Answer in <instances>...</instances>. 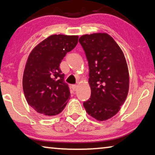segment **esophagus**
Returning a JSON list of instances; mask_svg holds the SVG:
<instances>
[{
    "instance_id": "34e87169",
    "label": "esophagus",
    "mask_w": 155,
    "mask_h": 155,
    "mask_svg": "<svg viewBox=\"0 0 155 155\" xmlns=\"http://www.w3.org/2000/svg\"><path fill=\"white\" fill-rule=\"evenodd\" d=\"M72 88L73 90H77V85H73L72 86Z\"/></svg>"
}]
</instances>
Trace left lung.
<instances>
[{
  "instance_id": "8db88e82",
  "label": "left lung",
  "mask_w": 155,
  "mask_h": 155,
  "mask_svg": "<svg viewBox=\"0 0 155 155\" xmlns=\"http://www.w3.org/2000/svg\"><path fill=\"white\" fill-rule=\"evenodd\" d=\"M78 41L90 69L91 96L83 106L94 118L108 120L120 111L128 92L129 75L124 53L107 33L84 35Z\"/></svg>"
}]
</instances>
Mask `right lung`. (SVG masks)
<instances>
[{"instance_id": "right-lung-1", "label": "right lung", "mask_w": 155, "mask_h": 155, "mask_svg": "<svg viewBox=\"0 0 155 155\" xmlns=\"http://www.w3.org/2000/svg\"><path fill=\"white\" fill-rule=\"evenodd\" d=\"M77 35H52L37 45L28 56L23 74V91L28 105L47 117L61 113L70 98V89L59 65L75 48Z\"/></svg>"}]
</instances>
